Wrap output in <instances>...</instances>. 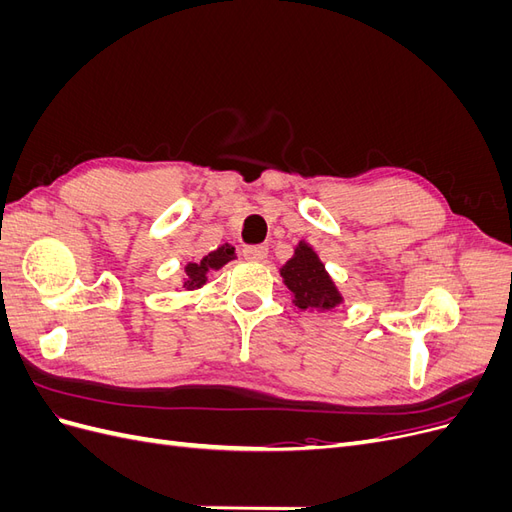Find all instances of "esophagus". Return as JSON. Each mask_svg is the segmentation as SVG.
I'll return each mask as SVG.
<instances>
[{
	"mask_svg": "<svg viewBox=\"0 0 512 512\" xmlns=\"http://www.w3.org/2000/svg\"><path fill=\"white\" fill-rule=\"evenodd\" d=\"M267 254H269V247L267 245H247L245 250H243V256L247 260H254V262L265 260Z\"/></svg>",
	"mask_w": 512,
	"mask_h": 512,
	"instance_id": "obj_1",
	"label": "esophagus"
}]
</instances>
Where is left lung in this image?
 I'll use <instances>...</instances> for the list:
<instances>
[{
  "label": "left lung",
  "mask_w": 512,
  "mask_h": 512,
  "mask_svg": "<svg viewBox=\"0 0 512 512\" xmlns=\"http://www.w3.org/2000/svg\"><path fill=\"white\" fill-rule=\"evenodd\" d=\"M282 277L286 286L294 292V305L301 309L329 312L339 303L335 284L324 271V265L316 258L312 247H307L305 243L297 247V256L286 262Z\"/></svg>",
  "instance_id": "1"
}]
</instances>
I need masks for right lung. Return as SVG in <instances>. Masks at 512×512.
I'll use <instances>...</instances> for the list:
<instances>
[{
	"label": "right lung",
	"mask_w": 512,
	"mask_h": 512,
	"mask_svg": "<svg viewBox=\"0 0 512 512\" xmlns=\"http://www.w3.org/2000/svg\"><path fill=\"white\" fill-rule=\"evenodd\" d=\"M232 258H235V247H230L226 243V245L218 247L215 252H211L209 256H205L200 262H190V265L185 267V273H188V282H185V286H188V288L203 286L207 282L205 275H207L209 269H220Z\"/></svg>",
	"instance_id": "right-lung-1"
}]
</instances>
